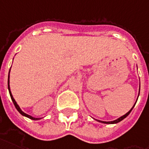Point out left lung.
I'll return each mask as SVG.
<instances>
[{
  "label": "left lung",
  "mask_w": 149,
  "mask_h": 149,
  "mask_svg": "<svg viewBox=\"0 0 149 149\" xmlns=\"http://www.w3.org/2000/svg\"><path fill=\"white\" fill-rule=\"evenodd\" d=\"M140 86H141V85H140ZM139 91H140V90H139ZM139 94H140V91H139ZM139 94H138V96H139ZM137 99H138V98H137ZM136 101H137V100H136V102H135V103H134V105H133V107H132V108H131L130 111H128L126 114H124V115H122V116L120 117V118H118V119L114 120V121H111V122H104V121H100V120H97V119H95V120H96V121H98V122H102V123H105V124H116V123H118V122H121V121H122V120L124 119V118H126V117H127L128 115L130 114V113L131 112V111L133 110V108L134 107V106H135V104H136Z\"/></svg>",
  "instance_id": "left-lung-1"
}]
</instances>
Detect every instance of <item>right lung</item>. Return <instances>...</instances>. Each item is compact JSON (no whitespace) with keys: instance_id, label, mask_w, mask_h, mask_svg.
Instances as JSON below:
<instances>
[{"instance_id":"add662e5","label":"right lung","mask_w":149,"mask_h":149,"mask_svg":"<svg viewBox=\"0 0 149 149\" xmlns=\"http://www.w3.org/2000/svg\"><path fill=\"white\" fill-rule=\"evenodd\" d=\"M9 73H10V70H9V72H8V91H9V94H10V96H11V99H12V100H13V103H14V105H15V107H16V110L20 113V114L23 115V116L24 117H27V118H30V119H32V120H39L41 119L42 118H35V117H32L31 116V115H29V114H26V113H24V111H22L21 109H20V107H19V106L17 104V102H16V100H15V99L13 98V95H12V92H11V90H10V85H9Z\"/></svg>"}]
</instances>
